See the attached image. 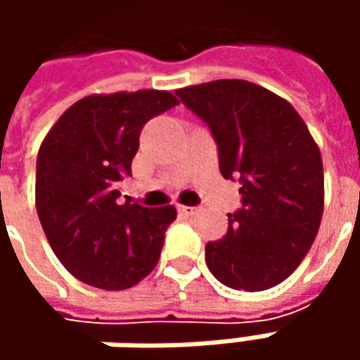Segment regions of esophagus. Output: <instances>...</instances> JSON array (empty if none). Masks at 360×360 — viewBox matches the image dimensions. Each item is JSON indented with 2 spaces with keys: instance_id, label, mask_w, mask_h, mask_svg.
<instances>
[{
  "instance_id": "esophagus-1",
  "label": "esophagus",
  "mask_w": 360,
  "mask_h": 360,
  "mask_svg": "<svg viewBox=\"0 0 360 360\" xmlns=\"http://www.w3.org/2000/svg\"><path fill=\"white\" fill-rule=\"evenodd\" d=\"M194 212H196V208H192V206H184V204H180V206H178V214L192 216Z\"/></svg>"
}]
</instances>
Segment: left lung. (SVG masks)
<instances>
[{"label":"left lung","instance_id":"1","mask_svg":"<svg viewBox=\"0 0 360 360\" xmlns=\"http://www.w3.org/2000/svg\"><path fill=\"white\" fill-rule=\"evenodd\" d=\"M218 144L220 174L238 178L242 208L206 244V264L236 290H266L311 250L325 210L321 150L298 112L258 84L214 79L176 90Z\"/></svg>","mask_w":360,"mask_h":360}]
</instances>
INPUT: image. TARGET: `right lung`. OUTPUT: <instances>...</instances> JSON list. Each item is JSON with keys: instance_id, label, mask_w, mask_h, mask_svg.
I'll use <instances>...</instances> for the list:
<instances>
[{"instance_id": "1", "label": "right lung", "mask_w": 360, "mask_h": 360, "mask_svg": "<svg viewBox=\"0 0 360 360\" xmlns=\"http://www.w3.org/2000/svg\"><path fill=\"white\" fill-rule=\"evenodd\" d=\"M178 104L166 90L91 94L70 105L39 146L35 208L53 255L77 281L124 290L158 264L174 206L120 198V180L148 120Z\"/></svg>"}]
</instances>
